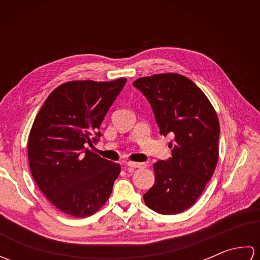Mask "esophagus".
Listing matches in <instances>:
<instances>
[{
    "label": "esophagus",
    "mask_w": 260,
    "mask_h": 260,
    "mask_svg": "<svg viewBox=\"0 0 260 260\" xmlns=\"http://www.w3.org/2000/svg\"><path fill=\"white\" fill-rule=\"evenodd\" d=\"M127 165L131 168H136V169H142V168H146L145 163H139V162H127Z\"/></svg>",
    "instance_id": "obj_1"
}]
</instances>
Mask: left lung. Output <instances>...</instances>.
Instances as JSON below:
<instances>
[{
	"instance_id": "1",
	"label": "left lung",
	"mask_w": 260,
	"mask_h": 260,
	"mask_svg": "<svg viewBox=\"0 0 260 260\" xmlns=\"http://www.w3.org/2000/svg\"><path fill=\"white\" fill-rule=\"evenodd\" d=\"M133 85L148 99L159 134L173 135L172 157L153 165L155 183L144 194L146 206L176 214L196 203L212 178L219 157L220 125L208 97L179 74H156Z\"/></svg>"
}]
</instances>
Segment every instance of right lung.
I'll list each match as a JSON object with an SVG mask.
<instances>
[{"label": "right lung", "mask_w": 260, "mask_h": 260, "mask_svg": "<svg viewBox=\"0 0 260 260\" xmlns=\"http://www.w3.org/2000/svg\"><path fill=\"white\" fill-rule=\"evenodd\" d=\"M127 79L73 80L39 110L27 141L33 179L54 207L76 218L96 213L110 197L120 165L88 148Z\"/></svg>", "instance_id": "right-lung-1"}]
</instances>
